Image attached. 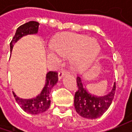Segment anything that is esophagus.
Wrapping results in <instances>:
<instances>
[{"label":"esophagus","mask_w":132,"mask_h":132,"mask_svg":"<svg viewBox=\"0 0 132 132\" xmlns=\"http://www.w3.org/2000/svg\"><path fill=\"white\" fill-rule=\"evenodd\" d=\"M66 71L65 70H61V71H59L58 73V78L59 80H61V79L63 78L64 76H65V74H66Z\"/></svg>","instance_id":"obj_1"}]
</instances>
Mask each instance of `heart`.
Here are the masks:
<instances>
[{"label": "heart", "mask_w": 132, "mask_h": 132, "mask_svg": "<svg viewBox=\"0 0 132 132\" xmlns=\"http://www.w3.org/2000/svg\"><path fill=\"white\" fill-rule=\"evenodd\" d=\"M51 47L61 56L70 57L71 67L76 70L88 68L101 51L100 45L95 39L73 33H63L56 37L51 41ZM51 55L57 59L53 53Z\"/></svg>", "instance_id": "heart-1"}]
</instances>
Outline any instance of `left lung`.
Wrapping results in <instances>:
<instances>
[{
	"label": "left lung",
	"mask_w": 132,
	"mask_h": 132,
	"mask_svg": "<svg viewBox=\"0 0 132 132\" xmlns=\"http://www.w3.org/2000/svg\"><path fill=\"white\" fill-rule=\"evenodd\" d=\"M76 81L79 89L74 98V106L76 112L87 119H96L101 117L109 109L114 98L115 82L109 93L104 96H96L86 89L81 77H77Z\"/></svg>",
	"instance_id": "left-lung-1"
}]
</instances>
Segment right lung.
<instances>
[{"label": "right lung", "instance_id": "right-lung-1", "mask_svg": "<svg viewBox=\"0 0 132 132\" xmlns=\"http://www.w3.org/2000/svg\"><path fill=\"white\" fill-rule=\"evenodd\" d=\"M39 23L36 21H30L18 27L16 33L10 43V51H12L13 46L20 39L28 34H36L38 32ZM58 81V75L56 72L50 71L46 74L45 84L41 93L35 98L30 99H23L19 98L17 95L13 93L20 106L27 113L31 114H38L45 112L51 105L50 94L51 89Z\"/></svg>", "mask_w": 132, "mask_h": 132}]
</instances>
